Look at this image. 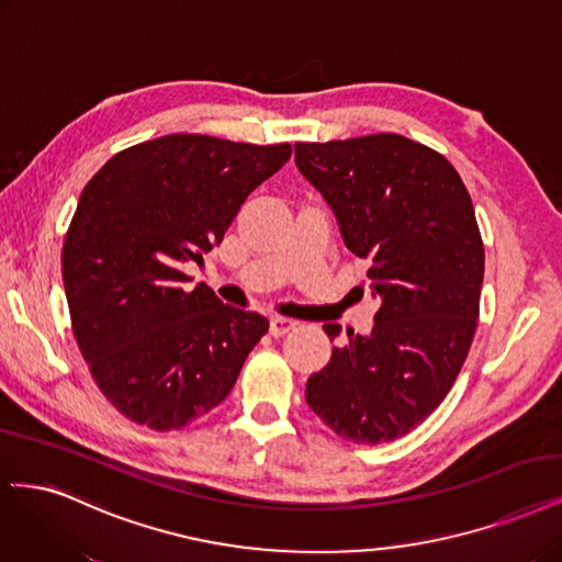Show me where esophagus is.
Segmentation results:
<instances>
[{
	"mask_svg": "<svg viewBox=\"0 0 562 562\" xmlns=\"http://www.w3.org/2000/svg\"><path fill=\"white\" fill-rule=\"evenodd\" d=\"M295 327V321L290 318H283V316H272L269 318V333H272V337H283L285 333H290Z\"/></svg>",
	"mask_w": 562,
	"mask_h": 562,
	"instance_id": "34e87169",
	"label": "esophagus"
}]
</instances>
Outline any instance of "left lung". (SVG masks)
Listing matches in <instances>:
<instances>
[{"instance_id":"8db88e82","label":"left lung","mask_w":562,"mask_h":562,"mask_svg":"<svg viewBox=\"0 0 562 562\" xmlns=\"http://www.w3.org/2000/svg\"><path fill=\"white\" fill-rule=\"evenodd\" d=\"M295 165L370 262L381 300L370 335L348 333L306 381V404L339 437L391 441L428 418L470 353L483 283V244L470 192L437 150L370 134L295 144ZM339 325H325L330 339Z\"/></svg>"}]
</instances>
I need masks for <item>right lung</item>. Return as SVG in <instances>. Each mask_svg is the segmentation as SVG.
<instances>
[{"instance_id": "1", "label": "right lung", "mask_w": 562, "mask_h": 562, "mask_svg": "<svg viewBox=\"0 0 562 562\" xmlns=\"http://www.w3.org/2000/svg\"><path fill=\"white\" fill-rule=\"evenodd\" d=\"M290 144L169 134L113 156L83 188L63 246L71 330L104 397L177 430L218 406L267 333L256 312L192 290L181 267L223 241Z\"/></svg>"}]
</instances>
